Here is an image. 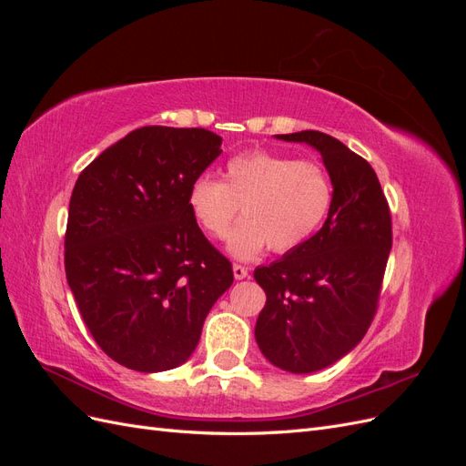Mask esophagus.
<instances>
[{
    "instance_id": "1",
    "label": "esophagus",
    "mask_w": 466,
    "mask_h": 466,
    "mask_svg": "<svg viewBox=\"0 0 466 466\" xmlns=\"http://www.w3.org/2000/svg\"><path fill=\"white\" fill-rule=\"evenodd\" d=\"M233 276H235L237 279L247 278V276H248V268H245V266H241V264H233Z\"/></svg>"
}]
</instances>
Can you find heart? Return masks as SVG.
<instances>
[{"label":"heart","mask_w":466,"mask_h":466,"mask_svg":"<svg viewBox=\"0 0 466 466\" xmlns=\"http://www.w3.org/2000/svg\"><path fill=\"white\" fill-rule=\"evenodd\" d=\"M245 221L229 235V252L252 258L270 247L284 255L305 245L334 206V182L317 159L252 149L229 159L223 182L198 177L188 190L190 214L211 238L229 233L238 208Z\"/></svg>","instance_id":"obj_1"}]
</instances>
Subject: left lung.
Instances as JSON below:
<instances>
[{
  "instance_id": "1",
  "label": "left lung",
  "mask_w": 466,
  "mask_h": 466,
  "mask_svg": "<svg viewBox=\"0 0 466 466\" xmlns=\"http://www.w3.org/2000/svg\"><path fill=\"white\" fill-rule=\"evenodd\" d=\"M315 147L334 182V206L305 245L255 270L266 293L255 336L289 373L329 368L371 327L392 247L389 202L373 167L317 130L278 136Z\"/></svg>"
}]
</instances>
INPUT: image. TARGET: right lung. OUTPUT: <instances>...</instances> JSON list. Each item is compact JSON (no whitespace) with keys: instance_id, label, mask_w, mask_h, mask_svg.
Listing matches in <instances>:
<instances>
[{"instance_id":"right-lung-1","label":"right lung","mask_w":466,"mask_h":466,"mask_svg":"<svg viewBox=\"0 0 466 466\" xmlns=\"http://www.w3.org/2000/svg\"><path fill=\"white\" fill-rule=\"evenodd\" d=\"M204 128L144 126L83 168L69 200L66 276L105 354L124 368H178L233 284L231 262L188 208L192 182L221 155Z\"/></svg>"}]
</instances>
